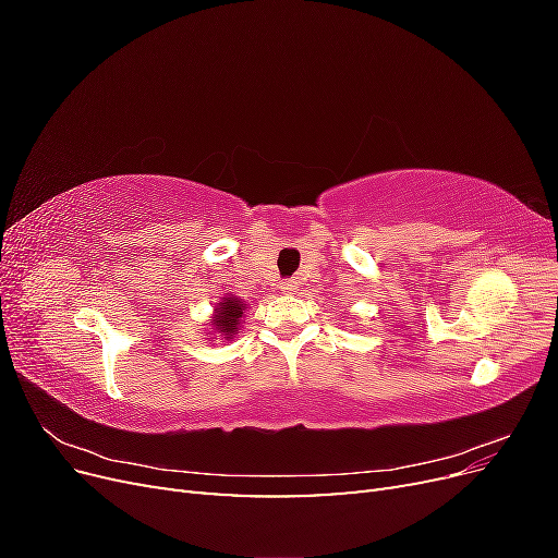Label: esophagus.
Listing matches in <instances>:
<instances>
[{
  "label": "esophagus",
  "mask_w": 558,
  "mask_h": 558,
  "mask_svg": "<svg viewBox=\"0 0 558 558\" xmlns=\"http://www.w3.org/2000/svg\"><path fill=\"white\" fill-rule=\"evenodd\" d=\"M298 289V281L295 279H289V281H281V291L283 293H293Z\"/></svg>",
  "instance_id": "34e87169"
}]
</instances>
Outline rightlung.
<instances>
[{"mask_svg": "<svg viewBox=\"0 0 558 558\" xmlns=\"http://www.w3.org/2000/svg\"><path fill=\"white\" fill-rule=\"evenodd\" d=\"M244 314V307L240 305L238 298H226L223 302H218L216 314L211 318V326L216 332L228 335V340H232L234 332H238L240 318Z\"/></svg>", "mask_w": 558, "mask_h": 558, "instance_id": "right-lung-1", "label": "right lung"}]
</instances>
